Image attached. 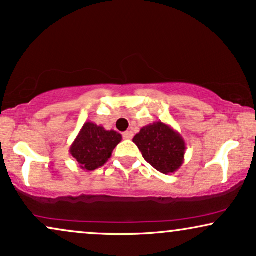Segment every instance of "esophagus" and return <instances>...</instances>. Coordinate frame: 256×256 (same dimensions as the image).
<instances>
[{
    "instance_id": "1",
    "label": "esophagus",
    "mask_w": 256,
    "mask_h": 256,
    "mask_svg": "<svg viewBox=\"0 0 256 256\" xmlns=\"http://www.w3.org/2000/svg\"><path fill=\"white\" fill-rule=\"evenodd\" d=\"M133 133H132V132H124V133L122 134V136H123V138H124V140H130L132 138H133Z\"/></svg>"
}]
</instances>
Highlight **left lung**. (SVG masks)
Wrapping results in <instances>:
<instances>
[{"label":"left lung","instance_id":"obj_1","mask_svg":"<svg viewBox=\"0 0 256 256\" xmlns=\"http://www.w3.org/2000/svg\"><path fill=\"white\" fill-rule=\"evenodd\" d=\"M144 159L156 171L170 174L184 164L186 144L178 132L166 123L158 121L141 128L133 138Z\"/></svg>","mask_w":256,"mask_h":256}]
</instances>
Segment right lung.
<instances>
[{"instance_id": "obj_1", "label": "right lung", "mask_w": 256, "mask_h": 256, "mask_svg": "<svg viewBox=\"0 0 256 256\" xmlns=\"http://www.w3.org/2000/svg\"><path fill=\"white\" fill-rule=\"evenodd\" d=\"M122 135L115 130H106L94 122L84 123L70 147V154L84 171H94L112 156V150L121 142Z\"/></svg>"}]
</instances>
